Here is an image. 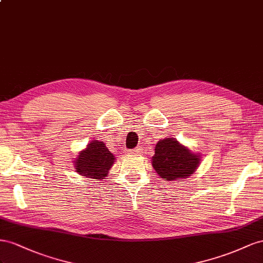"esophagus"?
Wrapping results in <instances>:
<instances>
[{
  "instance_id": "1",
  "label": "esophagus",
  "mask_w": 263,
  "mask_h": 263,
  "mask_svg": "<svg viewBox=\"0 0 263 263\" xmlns=\"http://www.w3.org/2000/svg\"><path fill=\"white\" fill-rule=\"evenodd\" d=\"M131 153H134V154H140L142 153V147L141 146H137L134 149H132Z\"/></svg>"
}]
</instances>
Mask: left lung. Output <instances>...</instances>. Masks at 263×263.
Returning <instances> with one entry per match:
<instances>
[{
    "instance_id": "left-lung-1",
    "label": "left lung",
    "mask_w": 263,
    "mask_h": 263,
    "mask_svg": "<svg viewBox=\"0 0 263 263\" xmlns=\"http://www.w3.org/2000/svg\"><path fill=\"white\" fill-rule=\"evenodd\" d=\"M199 157L176 140L167 138L157 142L152 165L165 181H175L193 174L199 164Z\"/></svg>"
}]
</instances>
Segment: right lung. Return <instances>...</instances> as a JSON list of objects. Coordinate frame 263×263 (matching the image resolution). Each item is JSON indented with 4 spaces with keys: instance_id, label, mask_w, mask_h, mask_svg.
<instances>
[{
    "instance_id": "add662e5",
    "label": "right lung",
    "mask_w": 263,
    "mask_h": 263,
    "mask_svg": "<svg viewBox=\"0 0 263 263\" xmlns=\"http://www.w3.org/2000/svg\"><path fill=\"white\" fill-rule=\"evenodd\" d=\"M115 162V156L107 148L106 144L99 141H92L88 147L79 153L74 161L76 171L82 176L103 179Z\"/></svg>"
}]
</instances>
